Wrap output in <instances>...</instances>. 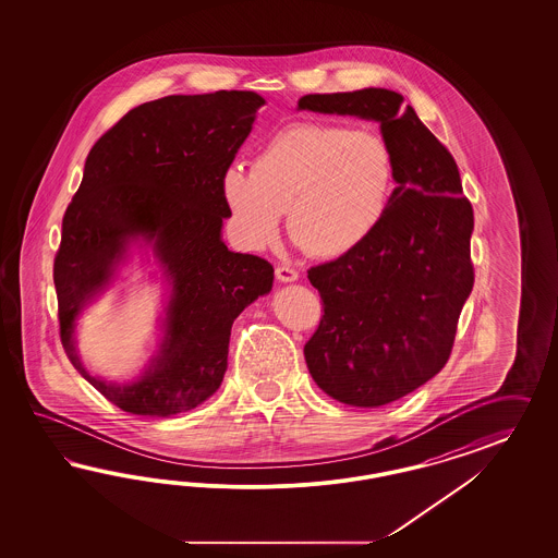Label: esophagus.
Here are the masks:
<instances>
[{
  "label": "esophagus",
  "mask_w": 558,
  "mask_h": 558,
  "mask_svg": "<svg viewBox=\"0 0 558 558\" xmlns=\"http://www.w3.org/2000/svg\"><path fill=\"white\" fill-rule=\"evenodd\" d=\"M276 278L280 282H294V280H299V271L290 268V266H278L276 268Z\"/></svg>",
  "instance_id": "1"
}]
</instances>
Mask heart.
Masks as SVG:
<instances>
[{
  "instance_id": "heart-1",
  "label": "heart",
  "mask_w": 558,
  "mask_h": 558,
  "mask_svg": "<svg viewBox=\"0 0 558 558\" xmlns=\"http://www.w3.org/2000/svg\"><path fill=\"white\" fill-rule=\"evenodd\" d=\"M397 157L389 138L366 126L301 120L257 149L254 166L231 163L220 178L235 233L266 250L288 213L290 236L315 257L352 254L389 215Z\"/></svg>"
}]
</instances>
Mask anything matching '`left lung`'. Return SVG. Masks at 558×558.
<instances>
[{
    "label": "left lung",
    "mask_w": 558,
    "mask_h": 558,
    "mask_svg": "<svg viewBox=\"0 0 558 558\" xmlns=\"http://www.w3.org/2000/svg\"><path fill=\"white\" fill-rule=\"evenodd\" d=\"M299 110L380 122L397 187L380 229L352 254L308 270L323 317L304 343L317 387L339 403L380 407L448 362L474 284L473 206L457 161L403 96L383 87L308 94Z\"/></svg>",
    "instance_id": "8db88e82"
}]
</instances>
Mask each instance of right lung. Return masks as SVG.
Wrapping results in <instances>:
<instances>
[{
	"label": "right lung",
	"mask_w": 558,
	"mask_h": 558,
	"mask_svg": "<svg viewBox=\"0 0 558 558\" xmlns=\"http://www.w3.org/2000/svg\"><path fill=\"white\" fill-rule=\"evenodd\" d=\"M264 104L236 89L145 101L85 159L52 268L61 343L75 371L126 413L169 417L213 397L227 371L233 322L271 290L270 262L229 252L220 239L222 219L231 217L220 178ZM138 238L153 245L172 294L150 368L117 386L84 371L72 331Z\"/></svg>",
	"instance_id": "add662e5"
}]
</instances>
